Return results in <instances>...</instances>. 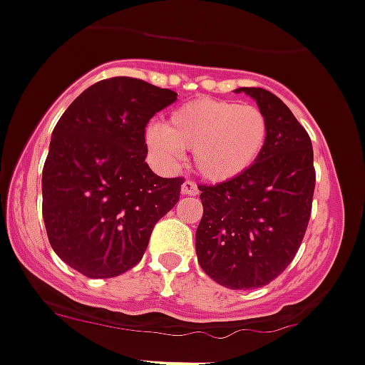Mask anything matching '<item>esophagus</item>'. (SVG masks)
<instances>
[{"label": "esophagus", "instance_id": "obj_1", "mask_svg": "<svg viewBox=\"0 0 365 365\" xmlns=\"http://www.w3.org/2000/svg\"><path fill=\"white\" fill-rule=\"evenodd\" d=\"M181 191H182V195H198V186L193 181H190V179H187V181L182 182Z\"/></svg>", "mask_w": 365, "mask_h": 365}]
</instances>
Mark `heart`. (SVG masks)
Returning <instances> with one entry per match:
<instances>
[{
    "mask_svg": "<svg viewBox=\"0 0 365 365\" xmlns=\"http://www.w3.org/2000/svg\"><path fill=\"white\" fill-rule=\"evenodd\" d=\"M268 135V117L261 108L198 97L172 111L165 128L149 125L145 142L168 165H178L182 150L193 153L198 174L223 182L257 163Z\"/></svg>",
    "mask_w": 365,
    "mask_h": 365,
    "instance_id": "b5f03b06",
    "label": "heart"
}]
</instances>
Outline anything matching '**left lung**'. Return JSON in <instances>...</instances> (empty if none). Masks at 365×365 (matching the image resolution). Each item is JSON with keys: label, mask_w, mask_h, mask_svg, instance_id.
<instances>
[{"label": "left lung", "mask_w": 365, "mask_h": 365, "mask_svg": "<svg viewBox=\"0 0 365 365\" xmlns=\"http://www.w3.org/2000/svg\"><path fill=\"white\" fill-rule=\"evenodd\" d=\"M268 117V143L243 175L200 184L204 215L197 229L198 264L222 286L257 289L297 255L316 187L310 136L293 111L264 88L243 86Z\"/></svg>", "instance_id": "1"}]
</instances>
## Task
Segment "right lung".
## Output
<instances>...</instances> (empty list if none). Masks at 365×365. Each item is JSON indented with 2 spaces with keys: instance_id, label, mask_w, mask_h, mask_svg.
Returning <instances> with one entry per match:
<instances>
[{
  "instance_id": "right-lung-1",
  "label": "right lung",
  "mask_w": 365,
  "mask_h": 365,
  "mask_svg": "<svg viewBox=\"0 0 365 365\" xmlns=\"http://www.w3.org/2000/svg\"><path fill=\"white\" fill-rule=\"evenodd\" d=\"M178 99L136 78H108L72 101L53 129L42 170V216L56 255L90 279L138 264L184 178L145 163V128Z\"/></svg>"
}]
</instances>
